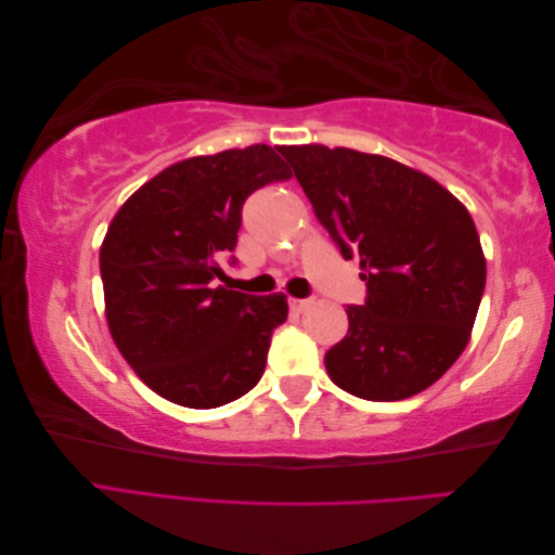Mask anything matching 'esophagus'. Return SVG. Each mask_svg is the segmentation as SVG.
Returning a JSON list of instances; mask_svg holds the SVG:
<instances>
[{
    "label": "esophagus",
    "mask_w": 555,
    "mask_h": 555,
    "mask_svg": "<svg viewBox=\"0 0 555 555\" xmlns=\"http://www.w3.org/2000/svg\"><path fill=\"white\" fill-rule=\"evenodd\" d=\"M312 302H314L312 298H291V300H288V305H291V310H293V312H302V310H308Z\"/></svg>",
    "instance_id": "esophagus-1"
}]
</instances>
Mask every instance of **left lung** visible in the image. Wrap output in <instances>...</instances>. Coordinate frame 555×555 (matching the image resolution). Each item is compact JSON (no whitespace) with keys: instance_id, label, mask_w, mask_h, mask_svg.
<instances>
[{"instance_id":"left-lung-1","label":"left lung","mask_w":555,"mask_h":555,"mask_svg":"<svg viewBox=\"0 0 555 555\" xmlns=\"http://www.w3.org/2000/svg\"><path fill=\"white\" fill-rule=\"evenodd\" d=\"M322 227L367 286L348 334L324 356L344 391L403 400L441 379L465 350L487 284L469 211L396 159L324 145L281 147Z\"/></svg>"}]
</instances>
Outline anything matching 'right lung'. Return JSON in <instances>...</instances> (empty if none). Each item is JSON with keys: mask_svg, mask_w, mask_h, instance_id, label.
<instances>
[{"mask_svg": "<svg viewBox=\"0 0 555 555\" xmlns=\"http://www.w3.org/2000/svg\"><path fill=\"white\" fill-rule=\"evenodd\" d=\"M288 179L269 145L193 157L157 173L112 219L100 250L109 332L171 403L219 408L262 379L286 298L215 288V279L238 243L245 199Z\"/></svg>", "mask_w": 555, "mask_h": 555, "instance_id": "obj_1", "label": "right lung"}]
</instances>
